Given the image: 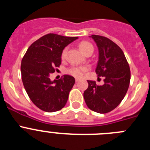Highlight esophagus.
Returning a JSON list of instances; mask_svg holds the SVG:
<instances>
[{
  "label": "esophagus",
  "instance_id": "esophagus-1",
  "mask_svg": "<svg viewBox=\"0 0 150 150\" xmlns=\"http://www.w3.org/2000/svg\"><path fill=\"white\" fill-rule=\"evenodd\" d=\"M75 81H76V83H78V82L79 81V79H75Z\"/></svg>",
  "mask_w": 150,
  "mask_h": 150
}]
</instances>
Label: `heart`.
I'll return each instance as SVG.
<instances>
[{
  "instance_id": "heart-1",
  "label": "heart",
  "mask_w": 150,
  "mask_h": 150,
  "mask_svg": "<svg viewBox=\"0 0 150 150\" xmlns=\"http://www.w3.org/2000/svg\"><path fill=\"white\" fill-rule=\"evenodd\" d=\"M79 49L81 50L83 53L87 55L88 53H92L94 51V47L91 43L86 41H83L79 43ZM67 50L68 48L65 47L62 52L61 57L63 60L67 58ZM89 71V67L88 66H72L67 70V73L68 74H71V76L76 78H82L85 75V74L87 71Z\"/></svg>"
}]
</instances>
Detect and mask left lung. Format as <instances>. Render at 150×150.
I'll return each mask as SVG.
<instances>
[{
    "label": "left lung",
    "mask_w": 150,
    "mask_h": 150,
    "mask_svg": "<svg viewBox=\"0 0 150 150\" xmlns=\"http://www.w3.org/2000/svg\"><path fill=\"white\" fill-rule=\"evenodd\" d=\"M98 47L99 59L95 72L104 78L103 86L88 80L83 93L87 107L98 113H107L121 103L129 87L131 71L122 50L109 38L91 36Z\"/></svg>",
    "instance_id": "1"
}]
</instances>
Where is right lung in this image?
Segmentation results:
<instances>
[{
  "instance_id": "obj_1",
  "label": "right lung",
  "mask_w": 150,
  "mask_h": 150,
  "mask_svg": "<svg viewBox=\"0 0 150 150\" xmlns=\"http://www.w3.org/2000/svg\"><path fill=\"white\" fill-rule=\"evenodd\" d=\"M77 37L48 34L37 40L28 49L21 64L24 87L31 101L45 112L62 110L75 83V79L64 75L60 79L50 80V74L62 63V52Z\"/></svg>"
}]
</instances>
